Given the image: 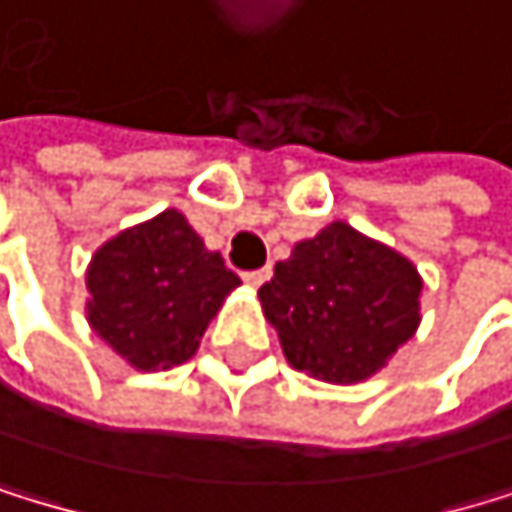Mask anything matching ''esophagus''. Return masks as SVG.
<instances>
[{"instance_id": "34e87169", "label": "esophagus", "mask_w": 512, "mask_h": 512, "mask_svg": "<svg viewBox=\"0 0 512 512\" xmlns=\"http://www.w3.org/2000/svg\"><path fill=\"white\" fill-rule=\"evenodd\" d=\"M242 280H245L248 286L258 289L261 283H267V280H270V267H264V270H245V273H242Z\"/></svg>"}]
</instances>
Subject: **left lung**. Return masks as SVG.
Wrapping results in <instances>:
<instances>
[{"instance_id":"left-lung-1","label":"left lung","mask_w":512,"mask_h":512,"mask_svg":"<svg viewBox=\"0 0 512 512\" xmlns=\"http://www.w3.org/2000/svg\"><path fill=\"white\" fill-rule=\"evenodd\" d=\"M418 292L422 277L412 261L346 223H330L295 245L258 295L292 368L355 384L412 340Z\"/></svg>"}]
</instances>
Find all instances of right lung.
<instances>
[{
  "label": "right lung",
  "mask_w": 512,
  "mask_h": 512,
  "mask_svg": "<svg viewBox=\"0 0 512 512\" xmlns=\"http://www.w3.org/2000/svg\"><path fill=\"white\" fill-rule=\"evenodd\" d=\"M239 277L179 210L109 239L87 267V321L138 371L188 362Z\"/></svg>",
  "instance_id": "obj_1"
}]
</instances>
